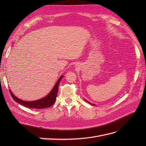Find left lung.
I'll list each match as a JSON object with an SVG mask.
<instances>
[{
    "label": "left lung",
    "instance_id": "1",
    "mask_svg": "<svg viewBox=\"0 0 146 146\" xmlns=\"http://www.w3.org/2000/svg\"><path fill=\"white\" fill-rule=\"evenodd\" d=\"M85 101H86V102H88V103H89V104H91V105H93V104H91V103H90V102H88V101H87V100H85Z\"/></svg>",
    "mask_w": 146,
    "mask_h": 146
}]
</instances>
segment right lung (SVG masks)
Segmentation results:
<instances>
[{
	"mask_svg": "<svg viewBox=\"0 0 146 146\" xmlns=\"http://www.w3.org/2000/svg\"><path fill=\"white\" fill-rule=\"evenodd\" d=\"M63 76H61L60 78L58 79V82L55 84V86L53 88L51 92L48 94L46 97L44 98L41 99H39L38 100L35 101H32V102H27L22 100L21 99H19L12 93V92L10 90V94L15 101L18 104L24 105V107H27L29 108H38V109H42L44 108L49 107L52 106L53 104L55 103L56 96H57V92H58V86Z\"/></svg>",
	"mask_w": 146,
	"mask_h": 146,
	"instance_id": "obj_1",
	"label": "right lung"
}]
</instances>
